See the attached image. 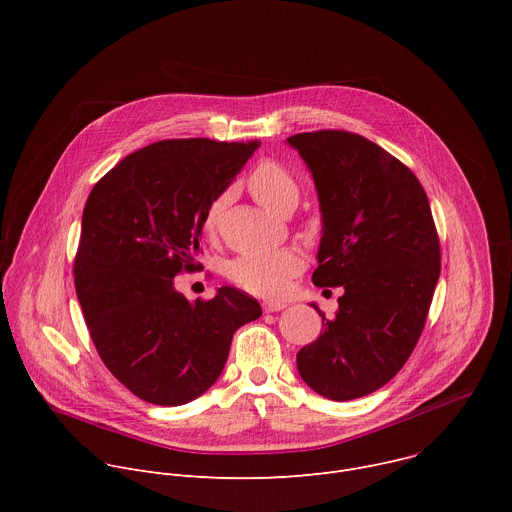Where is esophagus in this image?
<instances>
[{"instance_id":"obj_1","label":"esophagus","mask_w":512,"mask_h":512,"mask_svg":"<svg viewBox=\"0 0 512 512\" xmlns=\"http://www.w3.org/2000/svg\"><path fill=\"white\" fill-rule=\"evenodd\" d=\"M283 308H287L285 302H263V312H281Z\"/></svg>"}]
</instances>
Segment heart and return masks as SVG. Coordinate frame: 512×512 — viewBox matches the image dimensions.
<instances>
[{
  "label": "heart",
  "mask_w": 512,
  "mask_h": 512,
  "mask_svg": "<svg viewBox=\"0 0 512 512\" xmlns=\"http://www.w3.org/2000/svg\"><path fill=\"white\" fill-rule=\"evenodd\" d=\"M251 196L267 210L287 214L300 200V184L296 176L275 160H263L247 178ZM227 192L216 196L202 218L206 235H214L221 218ZM304 269V257L296 249H277L265 253H249L233 259L227 267V277L241 289L261 298L283 296L291 279Z\"/></svg>",
  "instance_id": "b5f03b06"
}]
</instances>
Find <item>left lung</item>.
I'll use <instances>...</instances> for the list:
<instances>
[{
    "instance_id": "left-lung-1",
    "label": "left lung",
    "mask_w": 512,
    "mask_h": 512,
    "mask_svg": "<svg viewBox=\"0 0 512 512\" xmlns=\"http://www.w3.org/2000/svg\"><path fill=\"white\" fill-rule=\"evenodd\" d=\"M287 143L320 198L312 281L344 287L336 316L320 312L318 340L298 352V371L322 397L358 399L387 385L411 356L440 279V237L415 174L371 139L320 129Z\"/></svg>"
}]
</instances>
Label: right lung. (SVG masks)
<instances>
[{
	"instance_id": "add662e5",
	"label": "right lung",
	"mask_w": 512,
	"mask_h": 512,
	"mask_svg": "<svg viewBox=\"0 0 512 512\" xmlns=\"http://www.w3.org/2000/svg\"><path fill=\"white\" fill-rule=\"evenodd\" d=\"M261 141L164 139L133 152L91 190L75 289L111 375L154 405H184L221 377L233 334L261 316L255 298L221 287L194 304L174 277L200 269L202 218Z\"/></svg>"
}]
</instances>
